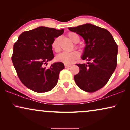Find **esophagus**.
Instances as JSON below:
<instances>
[{
    "label": "esophagus",
    "instance_id": "34e87169",
    "mask_svg": "<svg viewBox=\"0 0 130 130\" xmlns=\"http://www.w3.org/2000/svg\"><path fill=\"white\" fill-rule=\"evenodd\" d=\"M72 66V65L71 64H65V67L66 68H67V67H70Z\"/></svg>",
    "mask_w": 130,
    "mask_h": 130
}]
</instances>
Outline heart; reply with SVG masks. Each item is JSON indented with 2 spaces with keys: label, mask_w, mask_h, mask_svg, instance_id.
I'll list each match as a JSON object with an SVG mask.
<instances>
[{
  "label": "heart",
  "mask_w": 130,
  "mask_h": 130,
  "mask_svg": "<svg viewBox=\"0 0 130 130\" xmlns=\"http://www.w3.org/2000/svg\"><path fill=\"white\" fill-rule=\"evenodd\" d=\"M69 38L70 40L73 42L74 43H78L80 41V38L79 35L76 34L74 32H69L68 34ZM60 37H57L54 39L53 41L52 44H51V47L53 50L55 52L58 53L60 51ZM80 54L77 51H73L72 52L67 53V52H63L62 53H60L56 57V60L58 61L62 62V63L67 64H71L75 61L76 59H77L79 57Z\"/></svg>",
  "instance_id": "obj_1"
}]
</instances>
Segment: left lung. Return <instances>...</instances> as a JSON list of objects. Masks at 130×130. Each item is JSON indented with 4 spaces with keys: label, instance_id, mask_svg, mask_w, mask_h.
Returning a JSON list of instances; mask_svg holds the SVG:
<instances>
[{
    "label": "left lung",
    "instance_id": "1",
    "mask_svg": "<svg viewBox=\"0 0 130 130\" xmlns=\"http://www.w3.org/2000/svg\"><path fill=\"white\" fill-rule=\"evenodd\" d=\"M84 39L82 59L87 64H77L79 73L74 76L76 85L87 92H95L105 85L117 64L118 46L108 30L90 24L69 28Z\"/></svg>",
    "mask_w": 130,
    "mask_h": 130
}]
</instances>
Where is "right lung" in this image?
<instances>
[{
    "instance_id": "obj_1",
    "label": "right lung",
    "mask_w": 130,
    "mask_h": 130,
    "mask_svg": "<svg viewBox=\"0 0 130 130\" xmlns=\"http://www.w3.org/2000/svg\"><path fill=\"white\" fill-rule=\"evenodd\" d=\"M64 32V29L40 26L19 35L14 44L12 61L17 75L28 89L38 93L48 92L57 83L61 62L44 66L54 57L51 44Z\"/></svg>"
}]
</instances>
